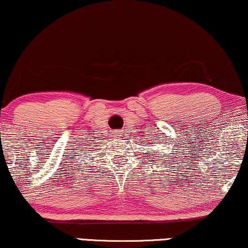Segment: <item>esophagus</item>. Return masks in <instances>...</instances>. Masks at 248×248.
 Here are the masks:
<instances>
[{"label":"esophagus","mask_w":248,"mask_h":248,"mask_svg":"<svg viewBox=\"0 0 248 248\" xmlns=\"http://www.w3.org/2000/svg\"><path fill=\"white\" fill-rule=\"evenodd\" d=\"M115 134H117L118 136H120V133H119V131H117V133H115Z\"/></svg>","instance_id":"obj_1"}]
</instances>
